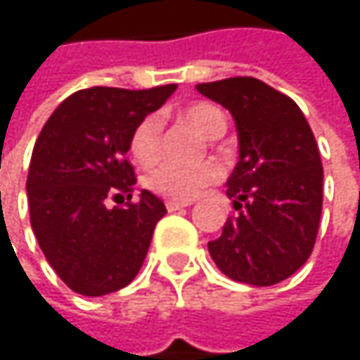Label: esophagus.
<instances>
[{"mask_svg":"<svg viewBox=\"0 0 360 360\" xmlns=\"http://www.w3.org/2000/svg\"><path fill=\"white\" fill-rule=\"evenodd\" d=\"M191 206V202H181V200H167V210L169 212H175V210H181V208H187Z\"/></svg>","mask_w":360,"mask_h":360,"instance_id":"obj_1","label":"esophagus"}]
</instances>
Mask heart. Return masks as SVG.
<instances>
[{"label":"heart","mask_w":360,"mask_h":360,"mask_svg":"<svg viewBox=\"0 0 360 360\" xmlns=\"http://www.w3.org/2000/svg\"><path fill=\"white\" fill-rule=\"evenodd\" d=\"M185 122L195 127L204 137H219L225 127L227 118L223 110L210 102H195L181 110L179 114ZM160 133H162V120L154 114L141 118L137 127L131 133V154L141 167H150L156 162L160 152ZM221 179V169L214 162H202L198 167H175V165H162L154 169L146 185L169 200H193L200 195L208 185Z\"/></svg>","instance_id":"obj_1"}]
</instances>
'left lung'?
Returning <instances> with one entry per match:
<instances>
[{"mask_svg": "<svg viewBox=\"0 0 360 360\" xmlns=\"http://www.w3.org/2000/svg\"><path fill=\"white\" fill-rule=\"evenodd\" d=\"M231 112L240 162L227 179L238 217L208 242L214 264L233 281L275 285L311 256L323 204L315 135L294 100L252 77L198 85Z\"/></svg>", "mask_w": 360, "mask_h": 360, "instance_id": "1", "label": "left lung"}]
</instances>
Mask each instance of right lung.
Listing matches in <instances>:
<instances>
[{"instance_id":"add662e5","label":"right lung","mask_w":360,"mask_h":360,"mask_svg":"<svg viewBox=\"0 0 360 360\" xmlns=\"http://www.w3.org/2000/svg\"><path fill=\"white\" fill-rule=\"evenodd\" d=\"M175 89H81L53 110L37 137L27 179L31 227L51 269L81 296L129 285L167 214L148 189L124 206L110 208L108 200H131L135 173L124 160L131 133Z\"/></svg>"}]
</instances>
